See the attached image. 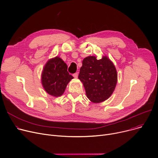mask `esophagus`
<instances>
[{
	"label": "esophagus",
	"mask_w": 158,
	"mask_h": 158,
	"mask_svg": "<svg viewBox=\"0 0 158 158\" xmlns=\"http://www.w3.org/2000/svg\"><path fill=\"white\" fill-rule=\"evenodd\" d=\"M78 74H79L78 72L75 73L73 75V76L75 78H77V77H78Z\"/></svg>",
	"instance_id": "obj_1"
}]
</instances>
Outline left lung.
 <instances>
[{"mask_svg": "<svg viewBox=\"0 0 158 158\" xmlns=\"http://www.w3.org/2000/svg\"><path fill=\"white\" fill-rule=\"evenodd\" d=\"M117 76L114 65L107 56H102L101 60L95 56H88L82 61L78 78L83 83L89 100L98 103L112 95Z\"/></svg>", "mask_w": 158, "mask_h": 158, "instance_id": "1", "label": "left lung"}]
</instances>
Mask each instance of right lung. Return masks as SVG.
<instances>
[{
  "instance_id": "obj_1",
  "label": "right lung",
  "mask_w": 158,
  "mask_h": 158,
  "mask_svg": "<svg viewBox=\"0 0 158 158\" xmlns=\"http://www.w3.org/2000/svg\"><path fill=\"white\" fill-rule=\"evenodd\" d=\"M67 65L59 57L49 60L41 73V84L45 92L53 97H60L73 78L67 71Z\"/></svg>"
}]
</instances>
